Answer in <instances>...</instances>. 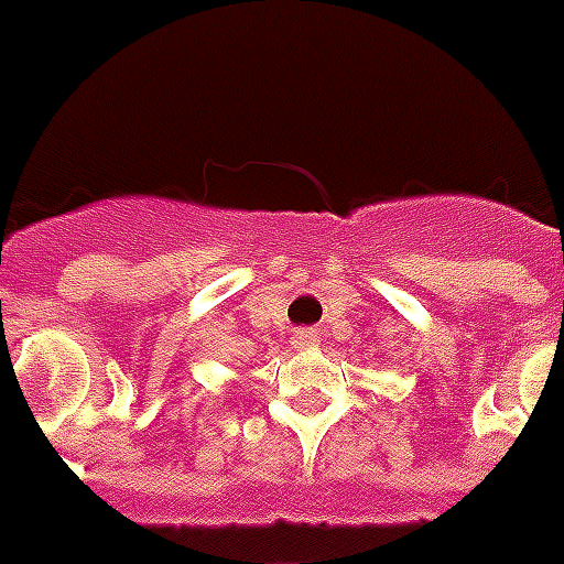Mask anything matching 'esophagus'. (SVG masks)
Masks as SVG:
<instances>
[{"instance_id": "obj_1", "label": "esophagus", "mask_w": 564, "mask_h": 564, "mask_svg": "<svg viewBox=\"0 0 564 564\" xmlns=\"http://www.w3.org/2000/svg\"><path fill=\"white\" fill-rule=\"evenodd\" d=\"M292 343L299 345V348H316L318 334L313 330V327H299V330L292 334Z\"/></svg>"}]
</instances>
